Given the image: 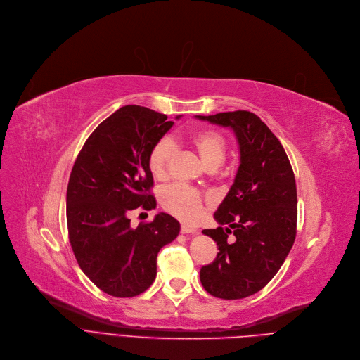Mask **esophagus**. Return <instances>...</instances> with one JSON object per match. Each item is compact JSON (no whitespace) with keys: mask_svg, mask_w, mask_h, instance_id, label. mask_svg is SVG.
Here are the masks:
<instances>
[{"mask_svg":"<svg viewBox=\"0 0 360 360\" xmlns=\"http://www.w3.org/2000/svg\"><path fill=\"white\" fill-rule=\"evenodd\" d=\"M181 233L182 234H195V233H197V230H195V228H192V226H188V225H181Z\"/></svg>","mask_w":360,"mask_h":360,"instance_id":"1","label":"esophagus"}]
</instances>
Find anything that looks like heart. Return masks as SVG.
I'll list each match as a JSON object with an SVG mask.
<instances>
[{
	"mask_svg": "<svg viewBox=\"0 0 360 360\" xmlns=\"http://www.w3.org/2000/svg\"><path fill=\"white\" fill-rule=\"evenodd\" d=\"M193 149L198 152L202 162L210 169L221 165L226 153V139L217 130H200L188 138ZM175 145L169 138L159 139L149 150L148 167L152 175L163 179L168 175L169 162L174 156ZM163 210L172 214L178 219L195 224L198 222L204 212V195L195 188L184 184H174L163 189L160 195Z\"/></svg>",
	"mask_w": 360,
	"mask_h": 360,
	"instance_id": "heart-1",
	"label": "heart"
}]
</instances>
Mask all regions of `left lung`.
I'll list each match as a JSON object with an SVG mask.
<instances>
[{
	"mask_svg": "<svg viewBox=\"0 0 360 360\" xmlns=\"http://www.w3.org/2000/svg\"><path fill=\"white\" fill-rule=\"evenodd\" d=\"M198 117L233 127L241 153L236 181L214 214L221 226L202 231L219 251L201 267L200 278L214 297L244 299L270 283L296 240V179L283 145L257 115Z\"/></svg>",
	"mask_w": 360,
	"mask_h": 360,
	"instance_id": "1",
	"label": "left lung"
}]
</instances>
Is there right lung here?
Listing matches in <instances>:
<instances>
[{
  "label": "right lung",
  "instance_id": "add662e5",
  "mask_svg": "<svg viewBox=\"0 0 360 360\" xmlns=\"http://www.w3.org/2000/svg\"><path fill=\"white\" fill-rule=\"evenodd\" d=\"M152 109L123 106L84 142L68 186L69 241L90 281L113 297H135L156 277L159 250L179 234V222L158 214L130 228L127 214L156 207L150 148L172 127Z\"/></svg>",
  "mask_w": 360,
  "mask_h": 360
}]
</instances>
